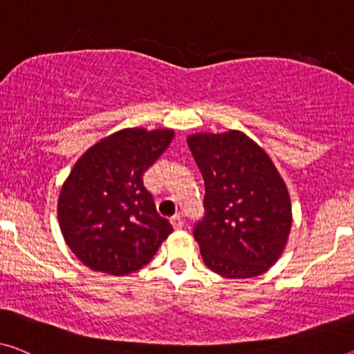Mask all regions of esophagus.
I'll return each instance as SVG.
<instances>
[{"label":"esophagus","mask_w":354,"mask_h":354,"mask_svg":"<svg viewBox=\"0 0 354 354\" xmlns=\"http://www.w3.org/2000/svg\"><path fill=\"white\" fill-rule=\"evenodd\" d=\"M170 223H171L173 229H175V230H181L183 225H184V221H183V218H181V216H179V214L173 216V218L170 219Z\"/></svg>","instance_id":"esophagus-1"}]
</instances>
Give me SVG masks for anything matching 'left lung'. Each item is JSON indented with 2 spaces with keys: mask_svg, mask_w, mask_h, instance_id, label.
I'll use <instances>...</instances> for the list:
<instances>
[{
  "mask_svg": "<svg viewBox=\"0 0 354 354\" xmlns=\"http://www.w3.org/2000/svg\"><path fill=\"white\" fill-rule=\"evenodd\" d=\"M187 145L205 181V218L194 227L205 266L232 279L262 275L283 254L291 232L286 183L240 130L194 133Z\"/></svg>",
  "mask_w": 354,
  "mask_h": 354,
  "instance_id": "left-lung-1",
  "label": "left lung"
}]
</instances>
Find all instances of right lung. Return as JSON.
<instances>
[{"mask_svg": "<svg viewBox=\"0 0 354 354\" xmlns=\"http://www.w3.org/2000/svg\"><path fill=\"white\" fill-rule=\"evenodd\" d=\"M171 129H122L79 157L57 202L63 239L93 272L125 277L154 257L173 227L143 186L170 146Z\"/></svg>", "mask_w": 354, "mask_h": 354, "instance_id": "right-lung-1", "label": "right lung"}]
</instances>
